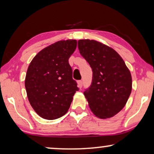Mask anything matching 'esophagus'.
I'll list each match as a JSON object with an SVG mask.
<instances>
[{"instance_id": "esophagus-1", "label": "esophagus", "mask_w": 154, "mask_h": 154, "mask_svg": "<svg viewBox=\"0 0 154 154\" xmlns=\"http://www.w3.org/2000/svg\"><path fill=\"white\" fill-rule=\"evenodd\" d=\"M82 86H83V81H78V87H79L80 89L82 88Z\"/></svg>"}]
</instances>
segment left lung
<instances>
[{"label": "left lung", "instance_id": "1", "mask_svg": "<svg viewBox=\"0 0 154 154\" xmlns=\"http://www.w3.org/2000/svg\"><path fill=\"white\" fill-rule=\"evenodd\" d=\"M80 53L92 70V83L84 92L92 113L109 119L120 112L132 91V76L118 52L94 40L78 41Z\"/></svg>", "mask_w": 154, "mask_h": 154}]
</instances>
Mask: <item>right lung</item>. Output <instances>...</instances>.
<instances>
[{
	"label": "right lung",
	"instance_id": "obj_1",
	"mask_svg": "<svg viewBox=\"0 0 154 154\" xmlns=\"http://www.w3.org/2000/svg\"><path fill=\"white\" fill-rule=\"evenodd\" d=\"M76 46V40L57 41L40 51L29 64L25 78L27 97L43 119L54 120L66 114L79 90L69 63Z\"/></svg>",
	"mask_w": 154,
	"mask_h": 154
}]
</instances>
